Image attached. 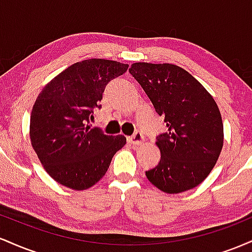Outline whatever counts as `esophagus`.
I'll use <instances>...</instances> for the list:
<instances>
[{
	"instance_id": "obj_1",
	"label": "esophagus",
	"mask_w": 252,
	"mask_h": 252,
	"mask_svg": "<svg viewBox=\"0 0 252 252\" xmlns=\"http://www.w3.org/2000/svg\"><path fill=\"white\" fill-rule=\"evenodd\" d=\"M143 141H144V137H143L142 132H140V131H136L134 135L129 136L128 137V142L131 144H135V146H138V144L143 143Z\"/></svg>"
}]
</instances>
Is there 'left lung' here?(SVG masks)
<instances>
[{"label":"left lung","instance_id":"1","mask_svg":"<svg viewBox=\"0 0 252 252\" xmlns=\"http://www.w3.org/2000/svg\"><path fill=\"white\" fill-rule=\"evenodd\" d=\"M129 72L167 126L156 137L161 158L147 170V179L169 194L194 189L210 174L222 148L218 105L192 74L176 65L135 63Z\"/></svg>","mask_w":252,"mask_h":252}]
</instances>
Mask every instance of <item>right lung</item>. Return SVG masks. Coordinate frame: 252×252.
<instances>
[{
	"label": "right lung",
	"instance_id": "add662e5",
	"mask_svg": "<svg viewBox=\"0 0 252 252\" xmlns=\"http://www.w3.org/2000/svg\"><path fill=\"white\" fill-rule=\"evenodd\" d=\"M128 67L112 60H83L58 74L37 96L31 114V142L58 184L90 189L126 144L123 135H105L100 128H91L90 120L94 109L102 108L105 86Z\"/></svg>",
	"mask_w": 252,
	"mask_h": 252
}]
</instances>
